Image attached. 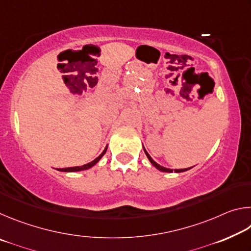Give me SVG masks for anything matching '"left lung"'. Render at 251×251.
I'll list each match as a JSON object with an SVG mask.
<instances>
[{"mask_svg":"<svg viewBox=\"0 0 251 251\" xmlns=\"http://www.w3.org/2000/svg\"><path fill=\"white\" fill-rule=\"evenodd\" d=\"M144 151H145V154H146V156H147V158L150 159V161L151 163V165L154 167H156L157 169H158V171H160V172H165V173H173L174 171L173 169H169V168H166V167H163V166H160V165H158L156 163V161L151 158V157L150 156V154H148V152L146 151V150H145V147H144ZM192 167H189V168H185V169H175V173H181V172H186V171H188V169H190Z\"/></svg>","mask_w":251,"mask_h":251,"instance_id":"1","label":"left lung"}]
</instances>
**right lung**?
Listing matches in <instances>:
<instances>
[{"label":"right lung","mask_w":251,"mask_h":251,"mask_svg":"<svg viewBox=\"0 0 251 251\" xmlns=\"http://www.w3.org/2000/svg\"><path fill=\"white\" fill-rule=\"evenodd\" d=\"M106 151H107V146L105 147V150L103 151V152H101V154H100L99 157H97V158H95L94 160L91 161V163H88V164H85V165H83V166H77V167H69V168H58L57 171H59V172H67V173H70V172H80V171H85V169H90L91 167H93V166H94V165H96L97 163H99V161H100V159L101 158V157H103V156L105 155Z\"/></svg>","instance_id":"add662e5"}]
</instances>
